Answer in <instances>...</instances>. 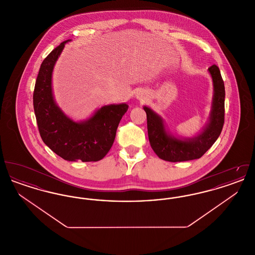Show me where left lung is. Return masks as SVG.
<instances>
[{
  "label": "left lung",
  "instance_id": "1",
  "mask_svg": "<svg viewBox=\"0 0 255 255\" xmlns=\"http://www.w3.org/2000/svg\"><path fill=\"white\" fill-rule=\"evenodd\" d=\"M212 78L213 97L206 126L192 137H181L171 133L163 119L156 112L143 106L147 116L148 137L158 158L171 162L200 158L214 144L222 132L225 121V85L216 65L208 69Z\"/></svg>",
  "mask_w": 255,
  "mask_h": 255
}]
</instances>
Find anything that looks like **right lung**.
<instances>
[{"mask_svg": "<svg viewBox=\"0 0 255 255\" xmlns=\"http://www.w3.org/2000/svg\"><path fill=\"white\" fill-rule=\"evenodd\" d=\"M64 41L41 64L33 93V107L39 133L56 155L69 161H97L104 158L114 143L126 103L109 104L90 118L74 122L57 105L52 92V73L65 45Z\"/></svg>", "mask_w": 255, "mask_h": 255, "instance_id": "1", "label": "right lung"}]
</instances>
